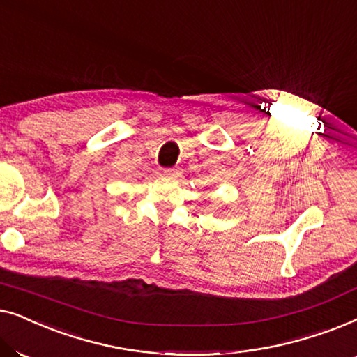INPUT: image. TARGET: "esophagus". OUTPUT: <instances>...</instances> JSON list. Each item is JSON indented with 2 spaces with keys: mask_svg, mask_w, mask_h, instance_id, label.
<instances>
[{
  "mask_svg": "<svg viewBox=\"0 0 357 357\" xmlns=\"http://www.w3.org/2000/svg\"><path fill=\"white\" fill-rule=\"evenodd\" d=\"M164 175H165V177H170V178H178L180 175H182V170H180V169H165Z\"/></svg>",
  "mask_w": 357,
  "mask_h": 357,
  "instance_id": "esophagus-1",
  "label": "esophagus"
}]
</instances>
